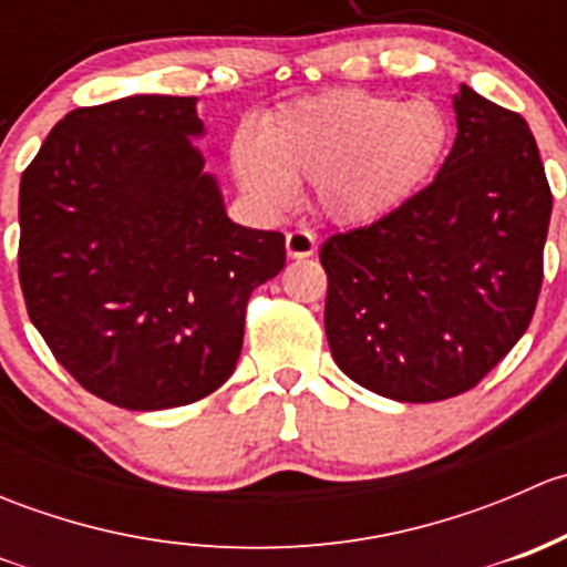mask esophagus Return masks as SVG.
Segmentation results:
<instances>
[{"label": "esophagus", "instance_id": "esophagus-1", "mask_svg": "<svg viewBox=\"0 0 567 567\" xmlns=\"http://www.w3.org/2000/svg\"><path fill=\"white\" fill-rule=\"evenodd\" d=\"M318 241L310 230H290L285 236V249H288V257H310L316 251Z\"/></svg>", "mask_w": 567, "mask_h": 567}]
</instances>
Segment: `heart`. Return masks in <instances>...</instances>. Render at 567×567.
Returning a JSON list of instances; mask_svg holds the SVG:
<instances>
[{
  "mask_svg": "<svg viewBox=\"0 0 567 567\" xmlns=\"http://www.w3.org/2000/svg\"><path fill=\"white\" fill-rule=\"evenodd\" d=\"M450 117L427 99L400 104L368 90H331L296 101L262 123L260 142L241 134L233 167L266 210L293 203V183H316L320 205L340 221L398 208L442 164Z\"/></svg>",
  "mask_w": 567,
  "mask_h": 567,
  "instance_id": "b5f03b06",
  "label": "heart"
}]
</instances>
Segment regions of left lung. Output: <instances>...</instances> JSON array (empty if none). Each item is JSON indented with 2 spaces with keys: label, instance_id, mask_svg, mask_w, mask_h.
Here are the masks:
<instances>
[{
  "label": "left lung",
  "instance_id": "8db88e82",
  "mask_svg": "<svg viewBox=\"0 0 567 567\" xmlns=\"http://www.w3.org/2000/svg\"><path fill=\"white\" fill-rule=\"evenodd\" d=\"M455 114L425 188L320 247L337 368L403 403L477 386L522 340L543 285L551 188L527 120L466 84Z\"/></svg>",
  "mask_w": 567,
  "mask_h": 567
}]
</instances>
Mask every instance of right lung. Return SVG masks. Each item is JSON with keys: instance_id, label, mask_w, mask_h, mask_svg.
Segmentation results:
<instances>
[{"instance_id": "right-lung-1", "label": "right lung", "mask_w": 567, "mask_h": 567, "mask_svg": "<svg viewBox=\"0 0 567 567\" xmlns=\"http://www.w3.org/2000/svg\"><path fill=\"white\" fill-rule=\"evenodd\" d=\"M194 99L79 106L21 175L19 282L56 362L128 411L186 405L236 370L257 285L285 236L227 219L186 136Z\"/></svg>"}]
</instances>
